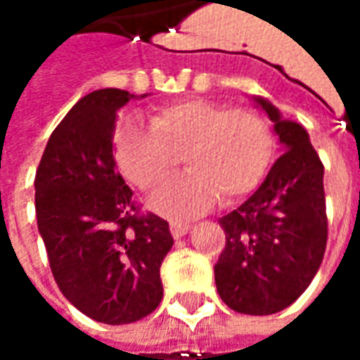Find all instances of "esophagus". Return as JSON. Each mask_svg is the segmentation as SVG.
<instances>
[{
  "label": "esophagus",
  "instance_id": "esophagus-1",
  "mask_svg": "<svg viewBox=\"0 0 360 360\" xmlns=\"http://www.w3.org/2000/svg\"><path fill=\"white\" fill-rule=\"evenodd\" d=\"M188 229H191V224H185V221H169V231H172V235L175 239L187 235Z\"/></svg>",
  "mask_w": 360,
  "mask_h": 360
}]
</instances>
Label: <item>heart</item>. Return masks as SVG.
<instances>
[{
	"instance_id": "obj_1",
	"label": "heart",
	"mask_w": 360,
	"mask_h": 360,
	"mask_svg": "<svg viewBox=\"0 0 360 360\" xmlns=\"http://www.w3.org/2000/svg\"><path fill=\"white\" fill-rule=\"evenodd\" d=\"M125 177L154 191L183 162L188 165L152 196V208L172 218L202 214L218 198L231 204L262 183L274 158L271 129L257 110L185 100L152 113L150 127L127 119L115 139Z\"/></svg>"
}]
</instances>
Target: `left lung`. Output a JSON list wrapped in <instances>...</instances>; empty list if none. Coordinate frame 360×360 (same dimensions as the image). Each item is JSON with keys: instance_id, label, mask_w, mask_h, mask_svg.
I'll use <instances>...</instances> for the list:
<instances>
[{"instance_id": "1", "label": "left lung", "mask_w": 360, "mask_h": 360, "mask_svg": "<svg viewBox=\"0 0 360 360\" xmlns=\"http://www.w3.org/2000/svg\"><path fill=\"white\" fill-rule=\"evenodd\" d=\"M283 154L247 202L219 219L226 247L214 266L229 309L264 316L295 302L316 276L328 241L324 165L309 133L262 98Z\"/></svg>"}]
</instances>
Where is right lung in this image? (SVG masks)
<instances>
[{
  "mask_svg": "<svg viewBox=\"0 0 360 360\" xmlns=\"http://www.w3.org/2000/svg\"><path fill=\"white\" fill-rule=\"evenodd\" d=\"M133 94L90 92L61 119L36 169V218L59 291L102 324H131L164 297L167 221L142 212L117 172V110Z\"/></svg>",
  "mask_w": 360,
  "mask_h": 360,
  "instance_id": "add662e5",
  "label": "right lung"
}]
</instances>
